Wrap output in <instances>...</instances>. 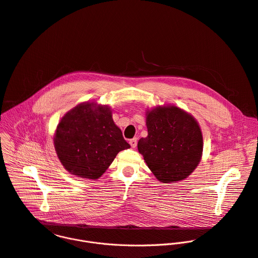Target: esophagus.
Listing matches in <instances>:
<instances>
[{
	"mask_svg": "<svg viewBox=\"0 0 258 258\" xmlns=\"http://www.w3.org/2000/svg\"><path fill=\"white\" fill-rule=\"evenodd\" d=\"M130 144H131L132 148H136V147H137V144H138V140H137L136 138H134V139L130 140Z\"/></svg>",
	"mask_w": 258,
	"mask_h": 258,
	"instance_id": "1",
	"label": "esophagus"
}]
</instances>
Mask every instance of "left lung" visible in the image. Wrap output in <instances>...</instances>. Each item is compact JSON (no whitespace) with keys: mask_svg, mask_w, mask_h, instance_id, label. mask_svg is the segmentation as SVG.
I'll use <instances>...</instances> for the list:
<instances>
[{"mask_svg":"<svg viewBox=\"0 0 258 258\" xmlns=\"http://www.w3.org/2000/svg\"><path fill=\"white\" fill-rule=\"evenodd\" d=\"M148 136L138 150L156 178L163 183L185 179L199 165L203 136L198 121L176 106L147 112Z\"/></svg>","mask_w":258,"mask_h":258,"instance_id":"1","label":"left lung"}]
</instances>
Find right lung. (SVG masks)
I'll return each mask as SVG.
<instances>
[{
    "label": "right lung",
    "instance_id": "right-lung-1",
    "mask_svg": "<svg viewBox=\"0 0 258 258\" xmlns=\"http://www.w3.org/2000/svg\"><path fill=\"white\" fill-rule=\"evenodd\" d=\"M54 148L62 166L71 174L99 178L117 153L131 148L115 125L110 108L82 103L59 121Z\"/></svg>",
    "mask_w": 258,
    "mask_h": 258
}]
</instances>
